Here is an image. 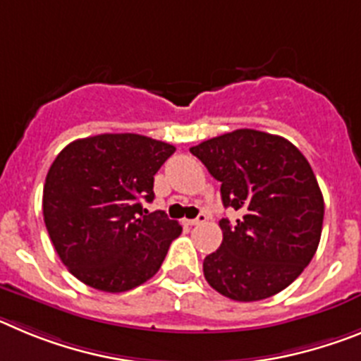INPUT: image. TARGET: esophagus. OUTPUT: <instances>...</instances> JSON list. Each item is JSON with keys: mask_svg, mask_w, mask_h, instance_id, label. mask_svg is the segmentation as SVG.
I'll list each match as a JSON object with an SVG mask.
<instances>
[{"mask_svg": "<svg viewBox=\"0 0 361 361\" xmlns=\"http://www.w3.org/2000/svg\"><path fill=\"white\" fill-rule=\"evenodd\" d=\"M206 220H208V215H206V213H200V215L197 216V219L186 220V224L188 226H199V224H204Z\"/></svg>", "mask_w": 361, "mask_h": 361, "instance_id": "34e87169", "label": "esophagus"}]
</instances>
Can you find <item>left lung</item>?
Wrapping results in <instances>:
<instances>
[{
	"instance_id": "1",
	"label": "left lung",
	"mask_w": 361,
	"mask_h": 361,
	"mask_svg": "<svg viewBox=\"0 0 361 361\" xmlns=\"http://www.w3.org/2000/svg\"><path fill=\"white\" fill-rule=\"evenodd\" d=\"M220 183L222 244L204 258V276L237 302L269 298L305 269L320 244L324 197L311 164L279 135L242 128L190 148Z\"/></svg>"
}]
</instances>
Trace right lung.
Here are the masks:
<instances>
[{"instance_id": "1", "label": "right lung", "mask_w": 361, "mask_h": 361, "mask_svg": "<svg viewBox=\"0 0 361 361\" xmlns=\"http://www.w3.org/2000/svg\"><path fill=\"white\" fill-rule=\"evenodd\" d=\"M173 152L139 133H101L61 149L44 180L43 216L75 279L123 293L157 273L183 228L141 202L153 200V175Z\"/></svg>"}]
</instances>
